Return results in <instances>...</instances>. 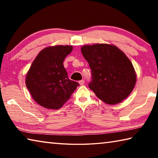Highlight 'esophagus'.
Returning a JSON list of instances; mask_svg holds the SVG:
<instances>
[{
    "mask_svg": "<svg viewBox=\"0 0 158 158\" xmlns=\"http://www.w3.org/2000/svg\"><path fill=\"white\" fill-rule=\"evenodd\" d=\"M79 84L81 85H83L84 84V83H85V81L84 80H81V81H79Z\"/></svg>",
    "mask_w": 158,
    "mask_h": 158,
    "instance_id": "esophagus-1",
    "label": "esophagus"
}]
</instances>
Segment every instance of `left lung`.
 <instances>
[{
    "mask_svg": "<svg viewBox=\"0 0 158 158\" xmlns=\"http://www.w3.org/2000/svg\"><path fill=\"white\" fill-rule=\"evenodd\" d=\"M81 53L91 69L89 86L108 105L123 101L135 86V68L125 53L113 44L84 45Z\"/></svg>",
    "mask_w": 158,
    "mask_h": 158,
    "instance_id": "obj_1",
    "label": "left lung"
}]
</instances>
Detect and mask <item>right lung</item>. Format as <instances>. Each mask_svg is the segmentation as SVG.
I'll list each match as a JSON object with an SVG mask.
<instances>
[{
	"mask_svg": "<svg viewBox=\"0 0 158 158\" xmlns=\"http://www.w3.org/2000/svg\"><path fill=\"white\" fill-rule=\"evenodd\" d=\"M73 46L56 45L42 49L26 77V85L33 100L43 107H62L79 85L68 79L63 61Z\"/></svg>",
	"mask_w": 158,
	"mask_h": 158,
	"instance_id": "right-lung-1",
	"label": "right lung"
}]
</instances>
